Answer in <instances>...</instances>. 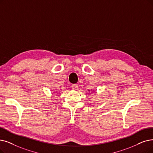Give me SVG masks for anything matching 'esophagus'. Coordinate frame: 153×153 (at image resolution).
Masks as SVG:
<instances>
[{
	"label": "esophagus",
	"mask_w": 153,
	"mask_h": 153,
	"mask_svg": "<svg viewBox=\"0 0 153 153\" xmlns=\"http://www.w3.org/2000/svg\"><path fill=\"white\" fill-rule=\"evenodd\" d=\"M71 88H72V89H73V90L77 89V88H78V85H77V84H73V85H71Z\"/></svg>",
	"instance_id": "obj_1"
}]
</instances>
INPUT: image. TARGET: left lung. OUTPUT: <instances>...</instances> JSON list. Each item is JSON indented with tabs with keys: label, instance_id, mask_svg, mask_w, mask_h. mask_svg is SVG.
I'll return each mask as SVG.
<instances>
[{
	"label": "left lung",
	"instance_id": "1",
	"mask_svg": "<svg viewBox=\"0 0 153 153\" xmlns=\"http://www.w3.org/2000/svg\"><path fill=\"white\" fill-rule=\"evenodd\" d=\"M88 91H90V90H88Z\"/></svg>",
	"mask_w": 153,
	"mask_h": 153
}]
</instances>
